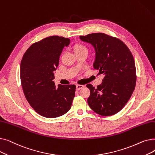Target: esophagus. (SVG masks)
I'll return each mask as SVG.
<instances>
[{
	"mask_svg": "<svg viewBox=\"0 0 155 155\" xmlns=\"http://www.w3.org/2000/svg\"><path fill=\"white\" fill-rule=\"evenodd\" d=\"M84 87V85H79V84H77V85H76V89H77V90H80V89Z\"/></svg>",
	"mask_w": 155,
	"mask_h": 155,
	"instance_id": "34e87169",
	"label": "esophagus"
}]
</instances>
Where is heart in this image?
<instances>
[{"label":"heart","mask_w":155,"mask_h":155,"mask_svg":"<svg viewBox=\"0 0 155 155\" xmlns=\"http://www.w3.org/2000/svg\"><path fill=\"white\" fill-rule=\"evenodd\" d=\"M72 50L75 54L80 53H87V48L82 43H75L72 46Z\"/></svg>","instance_id":"obj_1"}]
</instances>
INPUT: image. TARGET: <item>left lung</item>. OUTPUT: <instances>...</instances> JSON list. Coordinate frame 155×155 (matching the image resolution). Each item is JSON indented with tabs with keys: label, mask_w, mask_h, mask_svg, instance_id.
<instances>
[{
	"label": "left lung",
	"mask_w": 155,
	"mask_h": 155,
	"mask_svg": "<svg viewBox=\"0 0 155 155\" xmlns=\"http://www.w3.org/2000/svg\"><path fill=\"white\" fill-rule=\"evenodd\" d=\"M83 41L95 48L93 67L104 75L102 83L97 88L86 86L91 91L87 102L91 109L102 116L114 115L127 104L136 83L133 56L122 41L102 32L80 36Z\"/></svg>",
	"instance_id": "obj_1"
}]
</instances>
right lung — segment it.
<instances>
[{
    "label": "right lung",
    "mask_w": 155,
    "mask_h": 155,
    "mask_svg": "<svg viewBox=\"0 0 155 155\" xmlns=\"http://www.w3.org/2000/svg\"><path fill=\"white\" fill-rule=\"evenodd\" d=\"M70 42L62 36L47 37L30 46L22 56L20 77L24 94L32 108L43 117L64 115L75 97V85L56 87L53 81L63 48Z\"/></svg>",
    "instance_id": "1"
}]
</instances>
